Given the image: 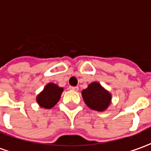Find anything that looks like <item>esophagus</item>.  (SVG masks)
<instances>
[{
    "mask_svg": "<svg viewBox=\"0 0 151 151\" xmlns=\"http://www.w3.org/2000/svg\"><path fill=\"white\" fill-rule=\"evenodd\" d=\"M69 89H70V90H73V91H78V87H73V86H70V87H69Z\"/></svg>",
    "mask_w": 151,
    "mask_h": 151,
    "instance_id": "obj_1",
    "label": "esophagus"
}]
</instances>
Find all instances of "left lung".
Returning <instances> with one entry per match:
<instances>
[{
    "instance_id": "left-lung-1",
    "label": "left lung",
    "mask_w": 151,
    "mask_h": 151,
    "mask_svg": "<svg viewBox=\"0 0 151 151\" xmlns=\"http://www.w3.org/2000/svg\"><path fill=\"white\" fill-rule=\"evenodd\" d=\"M82 96L87 106L93 110L105 111L111 103V96L98 83H92L88 88L82 92Z\"/></svg>"
}]
</instances>
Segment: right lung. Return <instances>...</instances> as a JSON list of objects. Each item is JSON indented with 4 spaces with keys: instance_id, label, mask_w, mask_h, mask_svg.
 <instances>
[{
    "instance_id": "add662e5",
    "label": "right lung",
    "mask_w": 151,
    "mask_h": 151,
    "mask_svg": "<svg viewBox=\"0 0 151 151\" xmlns=\"http://www.w3.org/2000/svg\"><path fill=\"white\" fill-rule=\"evenodd\" d=\"M63 89L54 83H48L44 90L37 96V102L41 107L50 109L59 101Z\"/></svg>"
}]
</instances>
